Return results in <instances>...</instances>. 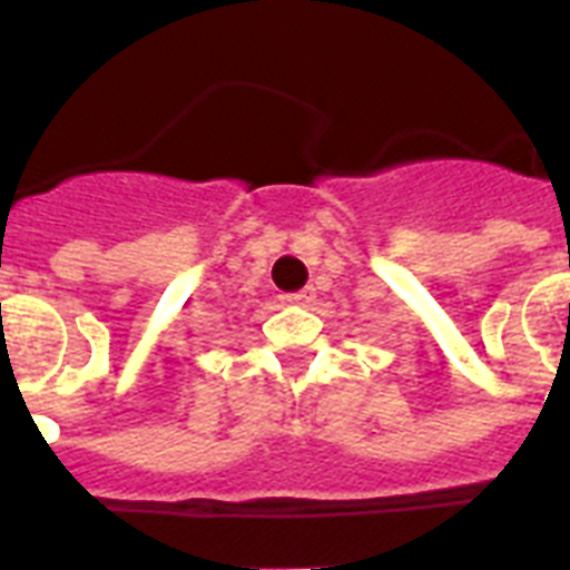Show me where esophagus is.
<instances>
[{
    "label": "esophagus",
    "instance_id": "1",
    "mask_svg": "<svg viewBox=\"0 0 570 570\" xmlns=\"http://www.w3.org/2000/svg\"><path fill=\"white\" fill-rule=\"evenodd\" d=\"M313 298H316V293H313V289H301V293L286 295V301H289V304H309Z\"/></svg>",
    "mask_w": 570,
    "mask_h": 570
}]
</instances>
